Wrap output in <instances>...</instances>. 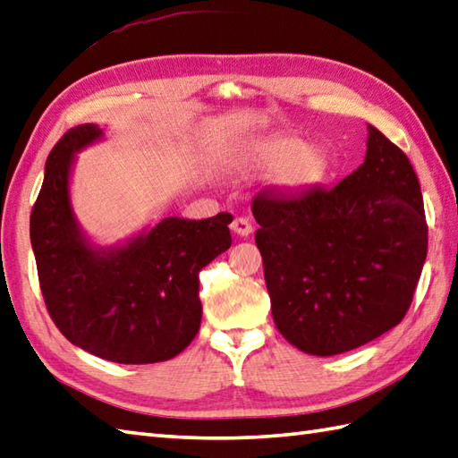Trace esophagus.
I'll use <instances>...</instances> for the list:
<instances>
[{
    "label": "esophagus",
    "mask_w": 458,
    "mask_h": 458,
    "mask_svg": "<svg viewBox=\"0 0 458 458\" xmlns=\"http://www.w3.org/2000/svg\"><path fill=\"white\" fill-rule=\"evenodd\" d=\"M230 228H232V232H234V234H238L242 238L250 236L251 230H254V228H251V222L248 218H244V216H238V218L232 220Z\"/></svg>",
    "instance_id": "1"
}]
</instances>
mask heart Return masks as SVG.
I'll list each match as a JSON object with an SVG mask.
<instances>
[{"label": "heart", "mask_w": 458, "mask_h": 458, "mask_svg": "<svg viewBox=\"0 0 458 458\" xmlns=\"http://www.w3.org/2000/svg\"><path fill=\"white\" fill-rule=\"evenodd\" d=\"M256 161L264 165H281L277 181L285 187H305L325 177L328 161L323 149L301 148L297 140L277 138L261 143L256 149Z\"/></svg>", "instance_id": "1"}]
</instances>
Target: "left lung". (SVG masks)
Listing matches in <instances>:
<instances>
[{
    "instance_id": "1",
    "label": "left lung",
    "mask_w": 458,
    "mask_h": 458,
    "mask_svg": "<svg viewBox=\"0 0 458 458\" xmlns=\"http://www.w3.org/2000/svg\"><path fill=\"white\" fill-rule=\"evenodd\" d=\"M368 131L364 163L335 189L251 200L271 315L307 354L348 352L400 325L421 277L420 179L395 143Z\"/></svg>"
}]
</instances>
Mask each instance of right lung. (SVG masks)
Wrapping results in <instances>:
<instances>
[{"mask_svg": "<svg viewBox=\"0 0 458 458\" xmlns=\"http://www.w3.org/2000/svg\"><path fill=\"white\" fill-rule=\"evenodd\" d=\"M76 125L47 157L31 210L38 285L53 323L86 352L118 364H153L177 356L200 328L199 274L232 244V214L207 220L165 218L128 246L94 250L68 202L74 151L98 140Z\"/></svg>", "mask_w": 458, "mask_h": 458, "instance_id": "add662e5", "label": "right lung"}]
</instances>
